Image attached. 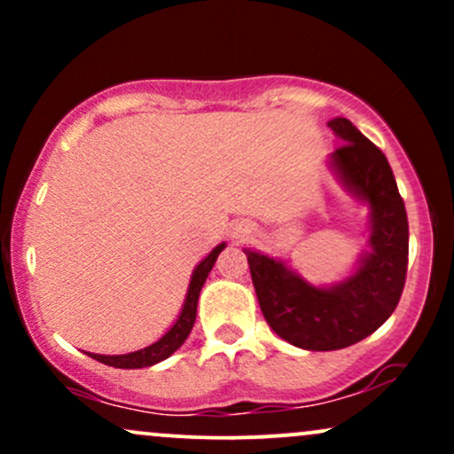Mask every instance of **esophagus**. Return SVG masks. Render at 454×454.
Listing matches in <instances>:
<instances>
[{
  "label": "esophagus",
  "instance_id": "1",
  "mask_svg": "<svg viewBox=\"0 0 454 454\" xmlns=\"http://www.w3.org/2000/svg\"><path fill=\"white\" fill-rule=\"evenodd\" d=\"M247 234H249L247 228H237V232H234V239H237V241H243V239L247 237Z\"/></svg>",
  "mask_w": 454,
  "mask_h": 454
}]
</instances>
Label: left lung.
<instances>
[{"mask_svg": "<svg viewBox=\"0 0 454 454\" xmlns=\"http://www.w3.org/2000/svg\"><path fill=\"white\" fill-rule=\"evenodd\" d=\"M328 128L343 143L328 166L369 209L367 252L348 278L316 286L284 260L243 249L264 320L281 340L314 352L341 350L378 331L397 307L408 270V215L387 155L346 117Z\"/></svg>", "mask_w": 454, "mask_h": 454, "instance_id": "left-lung-1", "label": "left lung"}]
</instances>
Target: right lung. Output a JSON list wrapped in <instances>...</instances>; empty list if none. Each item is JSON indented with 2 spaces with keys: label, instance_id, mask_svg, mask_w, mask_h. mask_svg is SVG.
Returning a JSON list of instances; mask_svg holds the SVG:
<instances>
[{
  "label": "right lung",
  "instance_id": "obj_1",
  "mask_svg": "<svg viewBox=\"0 0 454 454\" xmlns=\"http://www.w3.org/2000/svg\"><path fill=\"white\" fill-rule=\"evenodd\" d=\"M226 247V243H220L217 247H213L209 252V256L202 258L200 262L196 264L194 273L190 278V286H187V294L184 301V307H181L179 316H176L175 325L160 337L158 341H153L147 348H140L137 352H128V354H93L87 352L91 358L100 361L108 367H117V369H140V367H151V364L164 361L168 358L170 354L179 350L184 346V341L190 335L192 326L196 322V307H198V296H200L202 286H205L207 278H209L213 264H215L217 256H220L222 249Z\"/></svg>",
  "mask_w": 454,
  "mask_h": 454
}]
</instances>
